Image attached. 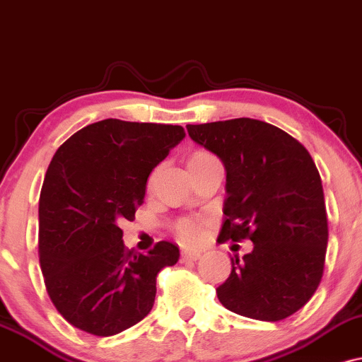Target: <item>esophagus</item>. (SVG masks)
I'll return each instance as SVG.
<instances>
[{"instance_id": "esophagus-1", "label": "esophagus", "mask_w": 362, "mask_h": 362, "mask_svg": "<svg viewBox=\"0 0 362 362\" xmlns=\"http://www.w3.org/2000/svg\"><path fill=\"white\" fill-rule=\"evenodd\" d=\"M202 254L194 252V250H188V249H182L181 250V261H198Z\"/></svg>"}]
</instances>
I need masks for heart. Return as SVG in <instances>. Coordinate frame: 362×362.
<instances>
[{
    "label": "heart",
    "instance_id": "heart-1",
    "mask_svg": "<svg viewBox=\"0 0 362 362\" xmlns=\"http://www.w3.org/2000/svg\"><path fill=\"white\" fill-rule=\"evenodd\" d=\"M211 160H215V159L210 154H206V152H194V154L189 157L188 168H197V165L208 164V163H211ZM152 181H154V174L148 177V186L152 185ZM177 235H180V239L185 242V244L194 245V244H198L199 240H202L203 233H202V228H199V225L197 222L185 220V222H181L180 225H177Z\"/></svg>",
    "mask_w": 362,
    "mask_h": 362
}]
</instances>
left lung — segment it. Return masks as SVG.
<instances>
[{
  "label": "left lung",
  "instance_id": "left-lung-1",
  "mask_svg": "<svg viewBox=\"0 0 362 362\" xmlns=\"http://www.w3.org/2000/svg\"><path fill=\"white\" fill-rule=\"evenodd\" d=\"M191 140L222 160L227 198L218 242L250 239L216 288L237 315L278 322L307 305L324 274L327 211L320 174L298 140L254 118L186 125Z\"/></svg>",
  "mask_w": 362,
  "mask_h": 362
}]
</instances>
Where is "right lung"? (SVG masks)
I'll list each match as a JSON object with an SVG mask.
<instances>
[{"label": "right lung", "mask_w": 362, "mask_h": 362, "mask_svg": "<svg viewBox=\"0 0 362 362\" xmlns=\"http://www.w3.org/2000/svg\"><path fill=\"white\" fill-rule=\"evenodd\" d=\"M186 137L180 125L108 118L76 132L50 160L38 202V257L57 312L110 337L139 324L156 300L157 273L180 249H125L120 223L144 203L148 174Z\"/></svg>", "instance_id": "1"}]
</instances>
